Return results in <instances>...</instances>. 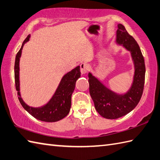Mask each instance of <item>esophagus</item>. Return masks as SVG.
<instances>
[{
    "mask_svg": "<svg viewBox=\"0 0 160 160\" xmlns=\"http://www.w3.org/2000/svg\"><path fill=\"white\" fill-rule=\"evenodd\" d=\"M89 66L86 63H82L80 65V70L82 74H86L88 70H89Z\"/></svg>",
    "mask_w": 160,
    "mask_h": 160,
    "instance_id": "1",
    "label": "esophagus"
}]
</instances>
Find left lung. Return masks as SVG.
Instances as JSON below:
<instances>
[{
    "mask_svg": "<svg viewBox=\"0 0 160 160\" xmlns=\"http://www.w3.org/2000/svg\"><path fill=\"white\" fill-rule=\"evenodd\" d=\"M116 41L131 51L135 64L133 83L125 95H118L107 89L96 78L88 74L89 90L94 107L98 113L107 119H116L129 113L136 107L143 93L145 80V63L139 45L119 24L116 32Z\"/></svg>",
    "mask_w": 160,
    "mask_h": 160,
    "instance_id": "1",
    "label": "left lung"
}]
</instances>
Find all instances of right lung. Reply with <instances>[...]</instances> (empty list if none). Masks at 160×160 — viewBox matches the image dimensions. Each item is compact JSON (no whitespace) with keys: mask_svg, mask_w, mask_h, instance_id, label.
<instances>
[{"mask_svg":"<svg viewBox=\"0 0 160 160\" xmlns=\"http://www.w3.org/2000/svg\"><path fill=\"white\" fill-rule=\"evenodd\" d=\"M28 35L23 42L22 47L18 52L15 66H14V77H15L16 89L18 91V99L22 107L31 116L38 120L44 122H56L62 120L68 114L71 107V96L75 88L76 81L81 76L80 66H77L70 72L65 74L54 96L47 105L42 108H32L24 102L20 94L19 87V62L24 44L29 40Z\"/></svg>","mask_w":160,"mask_h":160,"instance_id":"obj_1","label":"right lung"}]
</instances>
